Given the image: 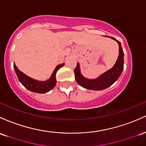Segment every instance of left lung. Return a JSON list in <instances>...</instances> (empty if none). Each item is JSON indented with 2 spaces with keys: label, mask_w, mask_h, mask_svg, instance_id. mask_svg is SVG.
Wrapping results in <instances>:
<instances>
[{
  "label": "left lung",
  "mask_w": 146,
  "mask_h": 146,
  "mask_svg": "<svg viewBox=\"0 0 146 146\" xmlns=\"http://www.w3.org/2000/svg\"><path fill=\"white\" fill-rule=\"evenodd\" d=\"M114 40H116L119 45V54L118 59L116 62L115 65L112 68L103 74L99 78L96 79H88L83 77L80 72L79 65L77 63L76 67L74 69L75 79L80 86L88 90H102L106 89L110 86H112L120 76L123 70V56L124 53L121 45V42L117 40L114 38L111 37Z\"/></svg>",
  "instance_id": "1"
}]
</instances>
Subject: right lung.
<instances>
[{
  "instance_id": "add662e5",
  "label": "right lung",
  "mask_w": 146,
  "mask_h": 146,
  "mask_svg": "<svg viewBox=\"0 0 146 146\" xmlns=\"http://www.w3.org/2000/svg\"><path fill=\"white\" fill-rule=\"evenodd\" d=\"M63 65H64V63L58 65L54 70L51 77L45 81H38L29 77L18 69L15 63L14 64V68L19 81L22 83L25 88H27L29 91L33 92L44 94V93L47 92L54 88L56 84V72Z\"/></svg>"
}]
</instances>
